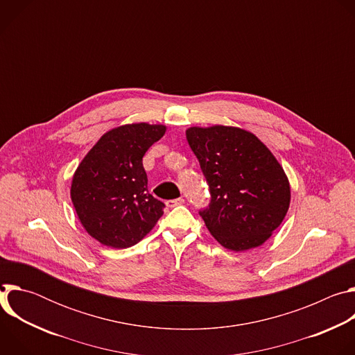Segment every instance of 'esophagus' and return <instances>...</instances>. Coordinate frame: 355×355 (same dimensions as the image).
<instances>
[{
	"mask_svg": "<svg viewBox=\"0 0 355 355\" xmlns=\"http://www.w3.org/2000/svg\"><path fill=\"white\" fill-rule=\"evenodd\" d=\"M184 204V199L182 198H177V199H170L167 200V207L168 208H174V207H178V205H182Z\"/></svg>",
	"mask_w": 355,
	"mask_h": 355,
	"instance_id": "esophagus-1",
	"label": "esophagus"
}]
</instances>
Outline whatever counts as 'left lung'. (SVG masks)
Instances as JSON below:
<instances>
[{"instance_id":"obj_1","label":"left lung","mask_w":355,"mask_h":355,"mask_svg":"<svg viewBox=\"0 0 355 355\" xmlns=\"http://www.w3.org/2000/svg\"><path fill=\"white\" fill-rule=\"evenodd\" d=\"M185 135L209 185V208L199 215L211 234L233 251L264 244L291 204L289 180L275 156L236 126H192Z\"/></svg>"}]
</instances>
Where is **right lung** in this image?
I'll return each instance as SVG.
<instances>
[{
  "label": "right lung",
  "mask_w": 355,
  "mask_h": 355,
  "mask_svg": "<svg viewBox=\"0 0 355 355\" xmlns=\"http://www.w3.org/2000/svg\"><path fill=\"white\" fill-rule=\"evenodd\" d=\"M167 128L144 122L101 136L78 164L70 196L80 223L101 244L126 248L139 243L163 216L164 204L148 193L143 156Z\"/></svg>",
  "instance_id": "right-lung-1"
}]
</instances>
